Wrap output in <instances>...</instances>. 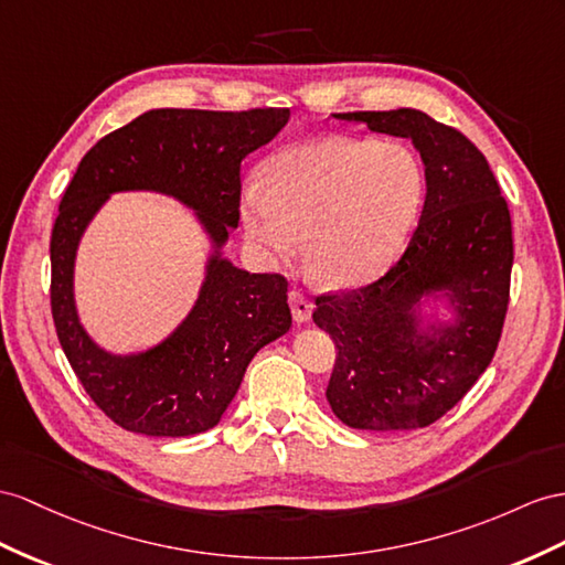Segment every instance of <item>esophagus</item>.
<instances>
[{
  "mask_svg": "<svg viewBox=\"0 0 565 565\" xmlns=\"http://www.w3.org/2000/svg\"><path fill=\"white\" fill-rule=\"evenodd\" d=\"M288 302H291V312H294V320L298 322V324H302V322H308L310 320V315H312V300L302 294V291H294L288 294Z\"/></svg>",
  "mask_w": 565,
  "mask_h": 565,
  "instance_id": "1",
  "label": "esophagus"
}]
</instances>
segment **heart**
I'll return each mask as SVG.
<instances>
[{
	"label": "heart",
	"mask_w": 565,
	"mask_h": 565,
	"mask_svg": "<svg viewBox=\"0 0 565 565\" xmlns=\"http://www.w3.org/2000/svg\"><path fill=\"white\" fill-rule=\"evenodd\" d=\"M265 179L243 188L245 234L271 259H291L310 236L312 269L331 284L380 274L425 195L423 164L406 145L360 136L291 145L269 159Z\"/></svg>",
	"instance_id": "1"
}]
</instances>
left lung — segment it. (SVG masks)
Segmentation results:
<instances>
[{
	"instance_id": "obj_1",
	"label": "left lung",
	"mask_w": 565,
	"mask_h": 565,
	"mask_svg": "<svg viewBox=\"0 0 565 565\" xmlns=\"http://www.w3.org/2000/svg\"><path fill=\"white\" fill-rule=\"evenodd\" d=\"M370 131L411 138L427 195L406 250L380 279L315 298V324L334 339L327 401L353 429L396 431L437 423L497 353L511 298V212L484 154L458 128L420 109L349 111ZM446 290L459 320L434 340L412 308Z\"/></svg>"
}]
</instances>
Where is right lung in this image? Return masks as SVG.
Instances as JSON below:
<instances>
[{
    "instance_id": "1",
    "label": "right lung",
    "mask_w": 565,
    "mask_h": 565,
    "mask_svg": "<svg viewBox=\"0 0 565 565\" xmlns=\"http://www.w3.org/2000/svg\"><path fill=\"white\" fill-rule=\"evenodd\" d=\"M291 111L152 109L85 152L54 220L50 306L78 382L111 423L148 437H191L222 420L245 367L291 327L281 274H250L220 257L241 220V162L286 126ZM159 190L191 204L217 245L186 322L157 350L131 359L99 352L73 306L82 228L109 192Z\"/></svg>"
}]
</instances>
